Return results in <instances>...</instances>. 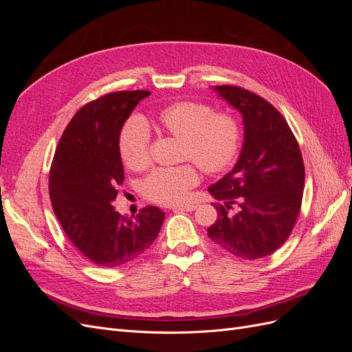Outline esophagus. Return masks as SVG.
<instances>
[{
	"label": "esophagus",
	"mask_w": 352,
	"mask_h": 352,
	"mask_svg": "<svg viewBox=\"0 0 352 352\" xmlns=\"http://www.w3.org/2000/svg\"><path fill=\"white\" fill-rule=\"evenodd\" d=\"M195 208H197V206L188 204V206H177V207H173V211H194Z\"/></svg>",
	"instance_id": "obj_1"
}]
</instances>
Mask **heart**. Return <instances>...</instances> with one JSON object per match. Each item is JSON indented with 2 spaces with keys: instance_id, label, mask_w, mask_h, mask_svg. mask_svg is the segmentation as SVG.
Instances as JSON below:
<instances>
[{
  "instance_id": "obj_1",
  "label": "heart",
  "mask_w": 352,
  "mask_h": 352,
  "mask_svg": "<svg viewBox=\"0 0 352 352\" xmlns=\"http://www.w3.org/2000/svg\"><path fill=\"white\" fill-rule=\"evenodd\" d=\"M164 131L184 141V160H192L208 175L221 173L235 162L242 142L238 119L229 113H216L214 107L198 101H180L160 111ZM119 150L127 167L140 170L151 160V131L142 117H132L123 126ZM199 180L192 164L158 167L148 175L142 188L145 195L173 206L185 202Z\"/></svg>"
}]
</instances>
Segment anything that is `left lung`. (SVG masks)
I'll list each match as a JSON object with an SVG mask.
<instances>
[{"instance_id": "obj_1", "label": "left lung", "mask_w": 352, "mask_h": 352, "mask_svg": "<svg viewBox=\"0 0 352 352\" xmlns=\"http://www.w3.org/2000/svg\"><path fill=\"white\" fill-rule=\"evenodd\" d=\"M221 98L242 113L245 140L236 166L208 192L217 220L207 232L221 248L245 260L267 257L289 238L301 211L305 168L285 117L260 95L220 85ZM237 211L230 215L231 206Z\"/></svg>"}]
</instances>
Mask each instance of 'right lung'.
I'll return each mask as SVG.
<instances>
[{
    "mask_svg": "<svg viewBox=\"0 0 352 352\" xmlns=\"http://www.w3.org/2000/svg\"><path fill=\"white\" fill-rule=\"evenodd\" d=\"M150 91H117L94 100L72 117L50 168V198L67 238L85 257L117 267L151 247L164 221L154 206L136 217L114 211L124 180L119 136L132 110Z\"/></svg>",
    "mask_w": 352,
    "mask_h": 352,
    "instance_id": "right-lung-1",
    "label": "right lung"
}]
</instances>
